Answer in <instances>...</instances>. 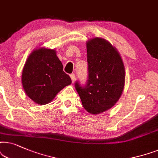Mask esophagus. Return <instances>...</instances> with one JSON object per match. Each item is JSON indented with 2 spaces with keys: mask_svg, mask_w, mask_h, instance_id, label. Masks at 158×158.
<instances>
[{
  "mask_svg": "<svg viewBox=\"0 0 158 158\" xmlns=\"http://www.w3.org/2000/svg\"><path fill=\"white\" fill-rule=\"evenodd\" d=\"M70 77L71 79V81H72V83H73L75 81V75L73 74V73H71L70 75Z\"/></svg>",
  "mask_w": 158,
  "mask_h": 158,
  "instance_id": "obj_1",
  "label": "esophagus"
}]
</instances>
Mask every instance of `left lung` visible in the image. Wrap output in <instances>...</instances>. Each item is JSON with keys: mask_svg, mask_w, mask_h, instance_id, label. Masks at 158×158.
<instances>
[{"mask_svg": "<svg viewBox=\"0 0 158 158\" xmlns=\"http://www.w3.org/2000/svg\"><path fill=\"white\" fill-rule=\"evenodd\" d=\"M89 77L85 87L75 83L84 108L98 115L115 106L125 85V67L119 52L106 39L94 37L86 43Z\"/></svg>", "mask_w": 158, "mask_h": 158, "instance_id": "left-lung-1", "label": "left lung"}]
</instances>
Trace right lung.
<instances>
[{
	"label": "right lung",
	"mask_w": 158,
	"mask_h": 158,
	"mask_svg": "<svg viewBox=\"0 0 158 158\" xmlns=\"http://www.w3.org/2000/svg\"><path fill=\"white\" fill-rule=\"evenodd\" d=\"M25 93L38 105H46L58 92L71 84L63 71V64L54 49L40 47L35 49L26 60L22 74Z\"/></svg>",
	"instance_id": "right-lung-1"
}]
</instances>
